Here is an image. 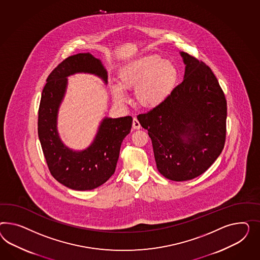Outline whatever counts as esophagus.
<instances>
[{
    "instance_id": "1",
    "label": "esophagus",
    "mask_w": 260,
    "mask_h": 260,
    "mask_svg": "<svg viewBox=\"0 0 260 260\" xmlns=\"http://www.w3.org/2000/svg\"><path fill=\"white\" fill-rule=\"evenodd\" d=\"M133 127H134V129H139L141 127L140 123L136 117H134V120H133Z\"/></svg>"
}]
</instances>
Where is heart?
Here are the masks:
<instances>
[{
    "mask_svg": "<svg viewBox=\"0 0 260 260\" xmlns=\"http://www.w3.org/2000/svg\"><path fill=\"white\" fill-rule=\"evenodd\" d=\"M178 78L175 65L160 56H141L124 65L118 73L119 84L112 83L114 100L123 104L126 90L135 89V99L144 108L153 109L162 104L173 91Z\"/></svg>",
    "mask_w": 260,
    "mask_h": 260,
    "instance_id": "b5f03b06",
    "label": "heart"
}]
</instances>
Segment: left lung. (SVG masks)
<instances>
[{"mask_svg": "<svg viewBox=\"0 0 260 260\" xmlns=\"http://www.w3.org/2000/svg\"><path fill=\"white\" fill-rule=\"evenodd\" d=\"M184 78L162 104L137 116L148 129L156 166L167 179L202 175L224 148L227 102L209 66L181 52Z\"/></svg>", "mask_w": 260, "mask_h": 260, "instance_id": "left-lung-1", "label": "left lung"}]
</instances>
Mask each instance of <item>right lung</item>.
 Listing matches in <instances>:
<instances>
[{"mask_svg": "<svg viewBox=\"0 0 260 260\" xmlns=\"http://www.w3.org/2000/svg\"><path fill=\"white\" fill-rule=\"evenodd\" d=\"M76 73L93 74L107 83L105 68L90 53L65 58L51 72L42 90L38 134L50 173L65 186L82 191L99 187L114 173L121 144L131 132L133 118L106 117L89 148L81 151L67 148L57 134L56 117L67 87L66 77Z\"/></svg>", "mask_w": 260, "mask_h": 260, "instance_id": "add662e5", "label": "right lung"}]
</instances>
